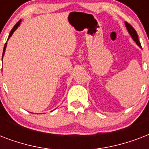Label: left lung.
Returning a JSON list of instances; mask_svg holds the SVG:
<instances>
[{"label": "left lung", "mask_w": 149, "mask_h": 149, "mask_svg": "<svg viewBox=\"0 0 149 149\" xmlns=\"http://www.w3.org/2000/svg\"><path fill=\"white\" fill-rule=\"evenodd\" d=\"M125 26H126V28H127V31H128V33L131 35V36H132V38H133V40L136 42V44L138 45H139V47L141 48V43H140V42H139V36H138V34H137L136 31L134 30V29L133 28V27L130 24H128L127 22H125Z\"/></svg>", "instance_id": "obj_1"}]
</instances>
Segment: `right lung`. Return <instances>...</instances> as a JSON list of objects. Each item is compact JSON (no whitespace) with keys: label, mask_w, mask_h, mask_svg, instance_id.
Here are the masks:
<instances>
[{"label":"right lung","mask_w":149,"mask_h":149,"mask_svg":"<svg viewBox=\"0 0 149 149\" xmlns=\"http://www.w3.org/2000/svg\"><path fill=\"white\" fill-rule=\"evenodd\" d=\"M21 22H22V20H20V21H18V22H17V23H16V24H15V26L13 27L12 30H11V31H10V35H9V36H8V39H9V38H10V36H12V34L14 33V31H15V30H16V29H17V28H18V26H19V25H20V24H21ZM6 47H7V42L5 43V45H4V47H3V54H2V56H3V55H4V52H5ZM2 58H3V57H2Z\"/></svg>","instance_id":"add662e5"}]
</instances>
